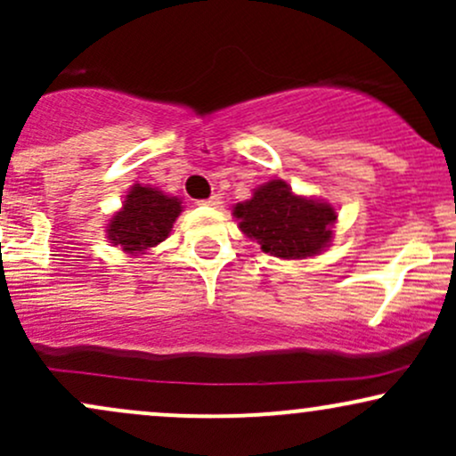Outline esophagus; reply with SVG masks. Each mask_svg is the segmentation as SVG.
<instances>
[{"mask_svg": "<svg viewBox=\"0 0 456 456\" xmlns=\"http://www.w3.org/2000/svg\"><path fill=\"white\" fill-rule=\"evenodd\" d=\"M203 206H210V208H218L223 203V199L218 197V195H212L210 199H206V201H201Z\"/></svg>", "mask_w": 456, "mask_h": 456, "instance_id": "esophagus-1", "label": "esophagus"}]
</instances>
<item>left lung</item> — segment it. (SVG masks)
Wrapping results in <instances>:
<instances>
[{
  "label": "left lung",
  "instance_id": "1",
  "mask_svg": "<svg viewBox=\"0 0 456 456\" xmlns=\"http://www.w3.org/2000/svg\"><path fill=\"white\" fill-rule=\"evenodd\" d=\"M246 238L257 240L264 253L281 259H306L332 242L337 210L319 199L296 195L282 180L255 188L253 197L233 208Z\"/></svg>",
  "mask_w": 456,
  "mask_h": 456
}]
</instances>
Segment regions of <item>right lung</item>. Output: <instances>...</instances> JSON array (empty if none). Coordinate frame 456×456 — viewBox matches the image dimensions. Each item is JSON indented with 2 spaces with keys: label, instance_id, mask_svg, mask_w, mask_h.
<instances>
[{
  "label": "right lung",
  "instance_id": "right-lung-1",
  "mask_svg": "<svg viewBox=\"0 0 456 456\" xmlns=\"http://www.w3.org/2000/svg\"><path fill=\"white\" fill-rule=\"evenodd\" d=\"M182 212V201L159 188L134 184L124 199L122 210L115 212L107 224V238L124 253L143 255L162 240L169 238L175 218Z\"/></svg>",
  "mask_w": 456,
  "mask_h": 456
}]
</instances>
